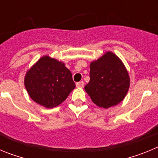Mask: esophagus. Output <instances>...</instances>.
<instances>
[{"label":"esophagus","instance_id":"esophagus-1","mask_svg":"<svg viewBox=\"0 0 158 158\" xmlns=\"http://www.w3.org/2000/svg\"><path fill=\"white\" fill-rule=\"evenodd\" d=\"M76 86L77 88H82L84 86V82L83 81H79L76 84Z\"/></svg>","mask_w":158,"mask_h":158}]
</instances>
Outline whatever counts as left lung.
Returning a JSON list of instances; mask_svg holds the SVG:
<instances>
[{"instance_id":"obj_1","label":"left lung","mask_w":158,"mask_h":158,"mask_svg":"<svg viewBox=\"0 0 158 158\" xmlns=\"http://www.w3.org/2000/svg\"><path fill=\"white\" fill-rule=\"evenodd\" d=\"M90 81L85 86L95 104L108 108L119 104L126 96L130 77L126 67L115 54L107 51L90 64Z\"/></svg>"}]
</instances>
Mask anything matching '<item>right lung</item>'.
Returning <instances> with one entry per match:
<instances>
[{"label":"right lung","instance_id":"1","mask_svg":"<svg viewBox=\"0 0 158 158\" xmlns=\"http://www.w3.org/2000/svg\"><path fill=\"white\" fill-rule=\"evenodd\" d=\"M24 85L31 98L47 108L62 104L76 87L65 64L49 56L42 57L27 71Z\"/></svg>","mask_w":158,"mask_h":158}]
</instances>
